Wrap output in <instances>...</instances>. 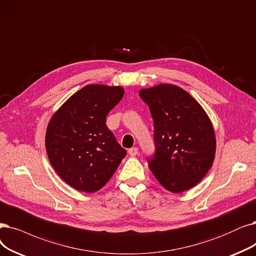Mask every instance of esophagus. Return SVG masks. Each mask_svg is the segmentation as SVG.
<instances>
[{"label": "esophagus", "instance_id": "esophagus-1", "mask_svg": "<svg viewBox=\"0 0 256 256\" xmlns=\"http://www.w3.org/2000/svg\"><path fill=\"white\" fill-rule=\"evenodd\" d=\"M138 149L136 147L130 148V149L128 150V153H129V154H130L131 156H136L138 154Z\"/></svg>", "mask_w": 256, "mask_h": 256}]
</instances>
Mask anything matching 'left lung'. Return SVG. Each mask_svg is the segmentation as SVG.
Here are the masks:
<instances>
[{
	"instance_id": "obj_1",
	"label": "left lung",
	"mask_w": 256,
	"mask_h": 256,
	"mask_svg": "<svg viewBox=\"0 0 256 256\" xmlns=\"http://www.w3.org/2000/svg\"><path fill=\"white\" fill-rule=\"evenodd\" d=\"M154 124V156L149 168L173 193L196 186L216 156V140L206 111L187 91L171 84L140 90Z\"/></svg>"
}]
</instances>
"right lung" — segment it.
<instances>
[{
	"mask_svg": "<svg viewBox=\"0 0 256 256\" xmlns=\"http://www.w3.org/2000/svg\"><path fill=\"white\" fill-rule=\"evenodd\" d=\"M120 86L87 85L51 118L45 145L49 162L69 186L98 191L114 176L126 150L106 126V116L124 96Z\"/></svg>",
	"mask_w": 256,
	"mask_h": 256,
	"instance_id": "obj_1",
	"label": "right lung"
}]
</instances>
